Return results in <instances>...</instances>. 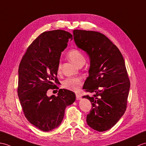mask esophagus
Wrapping results in <instances>:
<instances>
[{
  "mask_svg": "<svg viewBox=\"0 0 146 146\" xmlns=\"http://www.w3.org/2000/svg\"><path fill=\"white\" fill-rule=\"evenodd\" d=\"M82 98V96L80 94H76V99L77 100H80Z\"/></svg>",
  "mask_w": 146,
  "mask_h": 146,
  "instance_id": "obj_1",
  "label": "esophagus"
}]
</instances>
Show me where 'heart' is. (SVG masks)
<instances>
[{"label":"heart","instance_id":"obj_1","mask_svg":"<svg viewBox=\"0 0 146 146\" xmlns=\"http://www.w3.org/2000/svg\"><path fill=\"white\" fill-rule=\"evenodd\" d=\"M68 57L73 63L76 64L77 66L82 61H85V59L83 54L80 51L77 49L70 50L68 53ZM61 65L59 63L57 67L58 72H60ZM82 83V80L80 77H69L64 80L62 86L67 89H69L73 91H77L80 88Z\"/></svg>","mask_w":146,"mask_h":146}]
</instances>
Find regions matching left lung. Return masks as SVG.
<instances>
[{
    "mask_svg": "<svg viewBox=\"0 0 146 146\" xmlns=\"http://www.w3.org/2000/svg\"><path fill=\"white\" fill-rule=\"evenodd\" d=\"M73 35L76 46L90 58L89 76L83 89L96 92L92 97L83 96L92 106L87 123L97 131H108L127 108L130 80L124 58L115 45L100 32L74 30Z\"/></svg>",
    "mask_w": 146,
    "mask_h": 146,
    "instance_id": "8db88e82",
    "label": "left lung"
}]
</instances>
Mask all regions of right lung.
Masks as SVG:
<instances>
[{
  "label": "right lung",
  "mask_w": 146,
  "mask_h": 146,
  "mask_svg": "<svg viewBox=\"0 0 146 146\" xmlns=\"http://www.w3.org/2000/svg\"><path fill=\"white\" fill-rule=\"evenodd\" d=\"M72 39L63 30L44 32L29 46L19 67L17 93L25 117L40 130L50 131L62 122L65 109L76 100L75 93L59 89L57 96L48 97L56 89L61 52Z\"/></svg>",
  "instance_id": "obj_1"
}]
</instances>
